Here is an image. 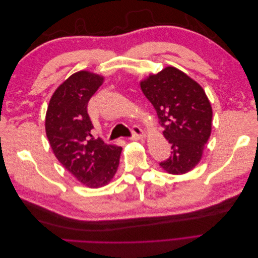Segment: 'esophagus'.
Masks as SVG:
<instances>
[{"instance_id":"34e87169","label":"esophagus","mask_w":258,"mask_h":258,"mask_svg":"<svg viewBox=\"0 0 258 258\" xmlns=\"http://www.w3.org/2000/svg\"><path fill=\"white\" fill-rule=\"evenodd\" d=\"M131 131H132V137H131L132 140H143L145 138L144 132L139 126H132Z\"/></svg>"}]
</instances>
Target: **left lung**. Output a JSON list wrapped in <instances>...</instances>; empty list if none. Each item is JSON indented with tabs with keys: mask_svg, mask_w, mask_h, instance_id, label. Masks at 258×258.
Segmentation results:
<instances>
[{
	"mask_svg": "<svg viewBox=\"0 0 258 258\" xmlns=\"http://www.w3.org/2000/svg\"><path fill=\"white\" fill-rule=\"evenodd\" d=\"M140 85L172 148L159 165L170 174L187 173L200 161L212 129V107L205 90L174 67L151 74Z\"/></svg>",
	"mask_w": 258,
	"mask_h": 258,
	"instance_id": "8db88e82",
	"label": "left lung"
}]
</instances>
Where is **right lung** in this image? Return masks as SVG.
<instances>
[{
    "instance_id": "obj_1",
    "label": "right lung",
    "mask_w": 258,
    "mask_h": 258,
    "mask_svg": "<svg viewBox=\"0 0 258 258\" xmlns=\"http://www.w3.org/2000/svg\"><path fill=\"white\" fill-rule=\"evenodd\" d=\"M103 76L80 71L69 77L53 92L46 112L45 129L59 162L77 181L99 188L112 181L122 148L93 139L87 112Z\"/></svg>"
}]
</instances>
